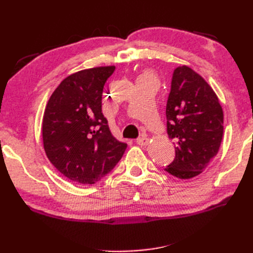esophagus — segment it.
<instances>
[{
	"label": "esophagus",
	"mask_w": 253,
	"mask_h": 253,
	"mask_svg": "<svg viewBox=\"0 0 253 253\" xmlns=\"http://www.w3.org/2000/svg\"><path fill=\"white\" fill-rule=\"evenodd\" d=\"M136 143L139 145V146H147L148 145V138H146V137H140V138H138L136 140Z\"/></svg>",
	"instance_id": "1"
}]
</instances>
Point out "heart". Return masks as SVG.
<instances>
[{
	"instance_id": "heart-1",
	"label": "heart",
	"mask_w": 253,
	"mask_h": 253,
	"mask_svg": "<svg viewBox=\"0 0 253 253\" xmlns=\"http://www.w3.org/2000/svg\"><path fill=\"white\" fill-rule=\"evenodd\" d=\"M139 78H155V75L151 70H144L143 74L139 76Z\"/></svg>"
}]
</instances>
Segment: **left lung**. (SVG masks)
Masks as SVG:
<instances>
[{
  "label": "left lung",
  "instance_id": "left-lung-1",
  "mask_svg": "<svg viewBox=\"0 0 253 253\" xmlns=\"http://www.w3.org/2000/svg\"><path fill=\"white\" fill-rule=\"evenodd\" d=\"M166 119L175 158L165 170L182 179L198 176L219 152L223 110L211 85L190 67L174 70Z\"/></svg>",
  "mask_w": 253,
  "mask_h": 253
}]
</instances>
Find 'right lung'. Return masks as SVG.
I'll return each instance as SVG.
<instances>
[{
    "label": "right lung",
    "mask_w": 253,
    "mask_h": 253,
    "mask_svg": "<svg viewBox=\"0 0 253 253\" xmlns=\"http://www.w3.org/2000/svg\"><path fill=\"white\" fill-rule=\"evenodd\" d=\"M115 66L68 76L45 106L42 138L49 161L63 176L95 184L121 161L127 144L111 135L101 113L102 90Z\"/></svg>",
    "instance_id": "obj_1"
}]
</instances>
